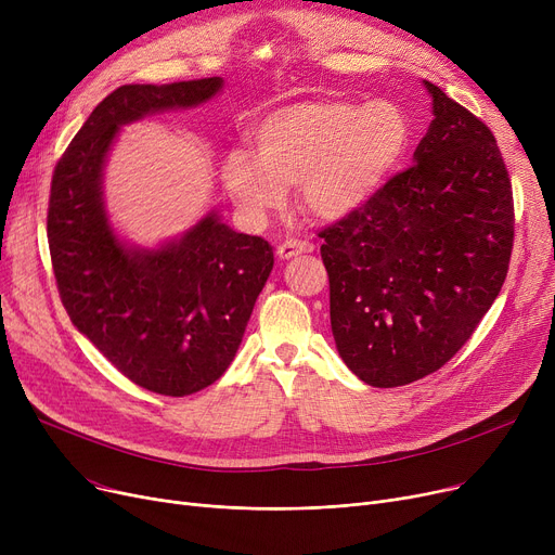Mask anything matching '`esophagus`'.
<instances>
[{
	"label": "esophagus",
	"mask_w": 555,
	"mask_h": 555,
	"mask_svg": "<svg viewBox=\"0 0 555 555\" xmlns=\"http://www.w3.org/2000/svg\"><path fill=\"white\" fill-rule=\"evenodd\" d=\"M314 249V245L312 243H306V241H285V243H281L279 245V249H276V254H279V258H283V260H287V258H295V256H299V254H310Z\"/></svg>",
	"instance_id": "esophagus-1"
}]
</instances>
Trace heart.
<instances>
[{"label": "heart", "instance_id": "1", "mask_svg": "<svg viewBox=\"0 0 555 555\" xmlns=\"http://www.w3.org/2000/svg\"><path fill=\"white\" fill-rule=\"evenodd\" d=\"M249 139L254 151L236 145L222 162L224 189L247 220L279 211L297 184L310 216L341 220L389 184L410 151L412 121L387 99H312L272 109Z\"/></svg>", "mask_w": 555, "mask_h": 555}]
</instances>
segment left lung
Returning a JSON list of instances; mask_svg holds the SVG:
<instances>
[{"mask_svg": "<svg viewBox=\"0 0 555 555\" xmlns=\"http://www.w3.org/2000/svg\"><path fill=\"white\" fill-rule=\"evenodd\" d=\"M425 87L434 121L416 164L319 231L337 351L380 389L456 356L498 299L513 251V189L494 134L441 87Z\"/></svg>", "mask_w": 555, "mask_h": 555, "instance_id": "8db88e82", "label": "left lung"}]
</instances>
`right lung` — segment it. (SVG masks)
<instances>
[{"label":"right lung","instance_id":"add662e5","mask_svg":"<svg viewBox=\"0 0 555 555\" xmlns=\"http://www.w3.org/2000/svg\"><path fill=\"white\" fill-rule=\"evenodd\" d=\"M222 78L124 85L90 114L51 178L47 238L61 301L74 326L134 385L182 398L214 385L243 341L274 249L209 214L178 243L128 249L101 197L109 145L124 124L191 107Z\"/></svg>","mask_w":555,"mask_h":555}]
</instances>
